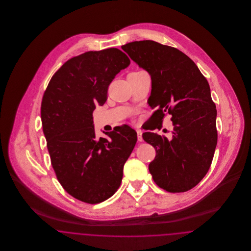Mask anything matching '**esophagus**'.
Returning a JSON list of instances; mask_svg holds the SVG:
<instances>
[{
  "label": "esophagus",
  "instance_id": "34e87169",
  "mask_svg": "<svg viewBox=\"0 0 251 251\" xmlns=\"http://www.w3.org/2000/svg\"><path fill=\"white\" fill-rule=\"evenodd\" d=\"M136 132H137V140H138L139 142H142V141H143V137H142V131H141V130H137Z\"/></svg>",
  "mask_w": 251,
  "mask_h": 251
}]
</instances>
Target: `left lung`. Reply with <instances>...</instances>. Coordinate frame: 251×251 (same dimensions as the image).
Wrapping results in <instances>:
<instances>
[{
	"instance_id": "obj_1",
	"label": "left lung",
	"mask_w": 251,
	"mask_h": 251,
	"mask_svg": "<svg viewBox=\"0 0 251 251\" xmlns=\"http://www.w3.org/2000/svg\"><path fill=\"white\" fill-rule=\"evenodd\" d=\"M121 48L151 77L149 105L157 109L151 130H160L164 118L172 116L170 138L151 131L142 134L156 151L149 166L152 179L166 191H188L207 174L217 144L216 108L208 81L178 49L152 40L133 41Z\"/></svg>"
}]
</instances>
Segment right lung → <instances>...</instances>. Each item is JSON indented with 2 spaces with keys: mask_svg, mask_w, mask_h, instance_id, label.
<instances>
[{
  "mask_svg": "<svg viewBox=\"0 0 251 251\" xmlns=\"http://www.w3.org/2000/svg\"><path fill=\"white\" fill-rule=\"evenodd\" d=\"M130 63L119 49L86 51L53 74L42 98L51 166L62 187L83 202H102L117 192L136 143V131L129 125L115 127L100 138L93 125L96 105L105 103L109 84Z\"/></svg>",
  "mask_w": 251,
  "mask_h": 251,
  "instance_id": "1",
  "label": "right lung"
}]
</instances>
